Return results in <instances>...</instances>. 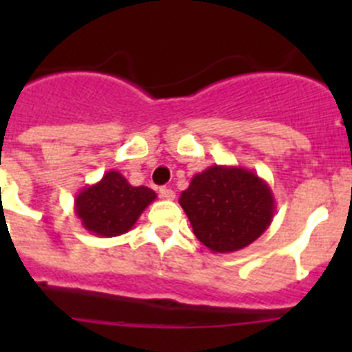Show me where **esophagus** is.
Wrapping results in <instances>:
<instances>
[{
	"instance_id": "obj_1",
	"label": "esophagus",
	"mask_w": 352,
	"mask_h": 352,
	"mask_svg": "<svg viewBox=\"0 0 352 352\" xmlns=\"http://www.w3.org/2000/svg\"><path fill=\"white\" fill-rule=\"evenodd\" d=\"M158 194H160L162 199H167V201H173V199L176 197L174 190H170V188H167V186H162L160 190H158Z\"/></svg>"
}]
</instances>
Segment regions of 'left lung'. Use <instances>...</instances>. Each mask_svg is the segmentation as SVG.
<instances>
[{
    "instance_id": "left-lung-1",
    "label": "left lung",
    "mask_w": 352,
    "mask_h": 352,
    "mask_svg": "<svg viewBox=\"0 0 352 352\" xmlns=\"http://www.w3.org/2000/svg\"><path fill=\"white\" fill-rule=\"evenodd\" d=\"M195 238L214 254L236 252L254 243L270 227L275 197L254 170L211 166L192 178L179 195Z\"/></svg>"
}]
</instances>
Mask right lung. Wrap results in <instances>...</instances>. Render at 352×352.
Returning <instances> with one entry per match:
<instances>
[{
    "mask_svg": "<svg viewBox=\"0 0 352 352\" xmlns=\"http://www.w3.org/2000/svg\"><path fill=\"white\" fill-rule=\"evenodd\" d=\"M157 199L148 186H132L118 170H109L95 185L76 195V214L86 231L102 238L125 234Z\"/></svg>",
    "mask_w": 352,
    "mask_h": 352,
    "instance_id": "add662e5",
    "label": "right lung"
}]
</instances>
